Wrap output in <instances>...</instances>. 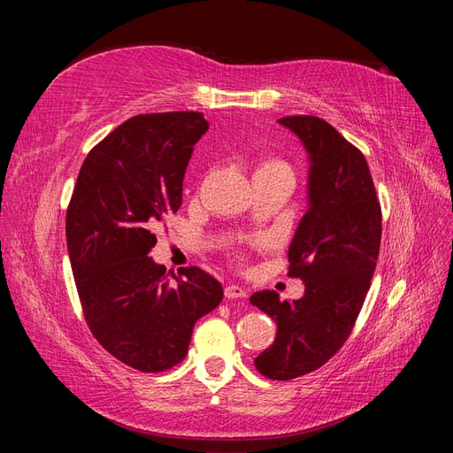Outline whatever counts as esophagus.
<instances>
[{"instance_id":"1","label":"esophagus","mask_w":453,"mask_h":453,"mask_svg":"<svg viewBox=\"0 0 453 453\" xmlns=\"http://www.w3.org/2000/svg\"><path fill=\"white\" fill-rule=\"evenodd\" d=\"M225 296L228 300H232V298H245V296H248V289H243V287H240V285H226L225 287Z\"/></svg>"}]
</instances>
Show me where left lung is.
Listing matches in <instances>:
<instances>
[{"label": "left lung", "mask_w": 453, "mask_h": 453, "mask_svg": "<svg viewBox=\"0 0 453 453\" xmlns=\"http://www.w3.org/2000/svg\"><path fill=\"white\" fill-rule=\"evenodd\" d=\"M278 122L310 160L308 210L289 245V276L304 281V296L291 303L266 289L250 303L278 325L255 366L285 381L318 370L348 340L376 270L381 208L366 158L334 127L311 115Z\"/></svg>", "instance_id": "8db88e82"}]
</instances>
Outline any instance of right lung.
Masks as SVG:
<instances>
[{
	"label": "right lung",
	"instance_id": "1",
	"mask_svg": "<svg viewBox=\"0 0 453 453\" xmlns=\"http://www.w3.org/2000/svg\"><path fill=\"white\" fill-rule=\"evenodd\" d=\"M202 113L132 117L81 166L65 215L67 253L94 338L125 365L162 372L187 355L195 323L223 300L198 266L170 276L149 251L153 228L180 210L193 145L208 132Z\"/></svg>",
	"mask_w": 453,
	"mask_h": 453
}]
</instances>
